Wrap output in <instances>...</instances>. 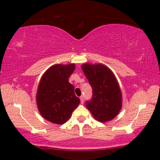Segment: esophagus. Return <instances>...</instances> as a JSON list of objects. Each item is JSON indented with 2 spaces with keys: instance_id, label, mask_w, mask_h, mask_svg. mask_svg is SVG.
Instances as JSON below:
<instances>
[{
  "instance_id": "obj_1",
  "label": "esophagus",
  "mask_w": 160,
  "mask_h": 160,
  "mask_svg": "<svg viewBox=\"0 0 160 160\" xmlns=\"http://www.w3.org/2000/svg\"><path fill=\"white\" fill-rule=\"evenodd\" d=\"M80 102H81V104H83L84 103V97L80 96Z\"/></svg>"
}]
</instances>
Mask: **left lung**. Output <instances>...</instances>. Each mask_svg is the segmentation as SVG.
Here are the masks:
<instances>
[{
  "label": "left lung",
  "mask_w": 160,
  "mask_h": 160,
  "mask_svg": "<svg viewBox=\"0 0 160 160\" xmlns=\"http://www.w3.org/2000/svg\"><path fill=\"white\" fill-rule=\"evenodd\" d=\"M82 69L92 88V96L86 106L100 122H107L118 114L122 106L121 92L113 72L103 65L84 64Z\"/></svg>",
  "instance_id": "left-lung-1"
}]
</instances>
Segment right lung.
<instances>
[{"label": "right lung", "instance_id": "obj_1", "mask_svg": "<svg viewBox=\"0 0 160 160\" xmlns=\"http://www.w3.org/2000/svg\"><path fill=\"white\" fill-rule=\"evenodd\" d=\"M74 69V64L56 65L47 70L40 80L37 104L40 114L49 122L65 123L80 104L74 86L68 82Z\"/></svg>", "mask_w": 160, "mask_h": 160}]
</instances>
